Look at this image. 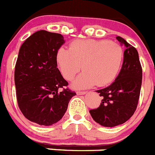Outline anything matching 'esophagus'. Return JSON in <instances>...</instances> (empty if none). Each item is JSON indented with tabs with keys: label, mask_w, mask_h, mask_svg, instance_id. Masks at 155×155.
I'll return each mask as SVG.
<instances>
[{
	"label": "esophagus",
	"mask_w": 155,
	"mask_h": 155,
	"mask_svg": "<svg viewBox=\"0 0 155 155\" xmlns=\"http://www.w3.org/2000/svg\"><path fill=\"white\" fill-rule=\"evenodd\" d=\"M87 93V92H82V91H78L77 92V95L81 96V95H85Z\"/></svg>",
	"instance_id": "esophagus-1"
}]
</instances>
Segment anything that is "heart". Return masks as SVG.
<instances>
[{"label":"heart","mask_w":155,"mask_h":155,"mask_svg":"<svg viewBox=\"0 0 155 155\" xmlns=\"http://www.w3.org/2000/svg\"><path fill=\"white\" fill-rule=\"evenodd\" d=\"M122 60V48L107 40H76L69 49L60 48L56 52L57 66L66 80L84 70L71 84L75 89L109 84L116 78Z\"/></svg>","instance_id":"heart-1"}]
</instances>
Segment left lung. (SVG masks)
I'll return each instance as SVG.
<instances>
[{
	"label": "left lung",
	"instance_id": "1",
	"mask_svg": "<svg viewBox=\"0 0 155 155\" xmlns=\"http://www.w3.org/2000/svg\"><path fill=\"white\" fill-rule=\"evenodd\" d=\"M116 38L125 47L122 67L111 84L96 91L102 96L101 104L97 109L89 110L94 121L104 127L121 125L133 115L142 84L138 51L124 38Z\"/></svg>",
	"mask_w": 155,
	"mask_h": 155
}]
</instances>
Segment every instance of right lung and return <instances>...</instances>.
Returning a JSON list of instances; mask_svg holds the SVG:
<instances>
[{
	"label": "right lung",
	"instance_id": "right-lung-1",
	"mask_svg": "<svg viewBox=\"0 0 155 155\" xmlns=\"http://www.w3.org/2000/svg\"><path fill=\"white\" fill-rule=\"evenodd\" d=\"M65 43L63 35L39 30L21 45L15 84L18 107L30 121L49 126L63 117L71 98L76 95L57 68L56 52Z\"/></svg>",
	"mask_w": 155,
	"mask_h": 155
}]
</instances>
